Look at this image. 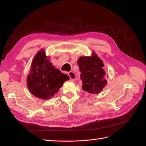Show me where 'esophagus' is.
<instances>
[{
  "mask_svg": "<svg viewBox=\"0 0 146 146\" xmlns=\"http://www.w3.org/2000/svg\"><path fill=\"white\" fill-rule=\"evenodd\" d=\"M68 76H70V78L71 80H75V79H76V74L74 73V72H73V71H70V72H69L68 73Z\"/></svg>",
  "mask_w": 146,
  "mask_h": 146,
  "instance_id": "1",
  "label": "esophagus"
}]
</instances>
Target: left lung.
Returning a JSON list of instances; mask_svg holds the SVG:
<instances>
[{
	"instance_id": "obj_1",
	"label": "left lung",
	"mask_w": 146,
	"mask_h": 146,
	"mask_svg": "<svg viewBox=\"0 0 146 146\" xmlns=\"http://www.w3.org/2000/svg\"><path fill=\"white\" fill-rule=\"evenodd\" d=\"M77 63L81 72L82 89L90 94H99L107 85V74L104 64L97 54L93 51L91 56H81Z\"/></svg>"
}]
</instances>
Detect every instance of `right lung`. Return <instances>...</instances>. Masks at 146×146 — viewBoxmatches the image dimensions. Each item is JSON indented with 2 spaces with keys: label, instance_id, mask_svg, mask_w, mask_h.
I'll use <instances>...</instances> for the list:
<instances>
[{
  "label": "right lung",
  "instance_id": "add662e5",
  "mask_svg": "<svg viewBox=\"0 0 146 146\" xmlns=\"http://www.w3.org/2000/svg\"><path fill=\"white\" fill-rule=\"evenodd\" d=\"M66 74L61 73L49 62L44 49L35 55L27 77L29 92L36 97L48 100L58 92L63 83L69 80Z\"/></svg>",
  "mask_w": 146,
  "mask_h": 146
}]
</instances>
